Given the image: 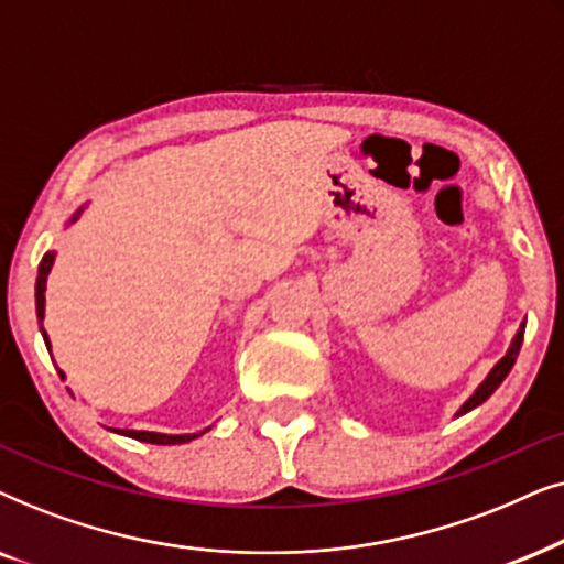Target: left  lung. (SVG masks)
I'll return each instance as SVG.
<instances>
[{
    "mask_svg": "<svg viewBox=\"0 0 564 564\" xmlns=\"http://www.w3.org/2000/svg\"><path fill=\"white\" fill-rule=\"evenodd\" d=\"M523 329H527V322H521V327H518V333H516V337H513V343H510V348H508L506 356H502V358L498 360V364L492 366V371L487 373L482 384H479V387L475 389V394H471L469 400L462 404L459 412H456V417H459V415H467L469 410L479 408V404H482V402L487 400V397H490V394L495 392V389H498V387L502 384V379H506L508 373H510V369H513V364H516V358H518V350H521V343H523Z\"/></svg>",
    "mask_w": 564,
    "mask_h": 564,
    "instance_id": "8db88e82",
    "label": "left lung"
}]
</instances>
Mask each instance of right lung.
<instances>
[{
  "instance_id": "obj_1",
  "label": "right lung",
  "mask_w": 564,
  "mask_h": 564,
  "mask_svg": "<svg viewBox=\"0 0 564 564\" xmlns=\"http://www.w3.org/2000/svg\"><path fill=\"white\" fill-rule=\"evenodd\" d=\"M85 212V206L77 208V212L72 214V219L66 224H74ZM54 260H56V252L51 250L43 254L41 265H37V281H35V314H37V322H41V333H43V340H46V348H51L48 343V335L46 329H43V317H46V281H48V273L51 268H54ZM58 377L64 379V371H58ZM112 433L118 435H129V438H137L141 444H156V446H175V444H187V441L198 438V435H204L206 431H212V427H204L200 433H154V431H123V427H110Z\"/></svg>"
}]
</instances>
